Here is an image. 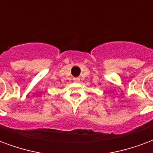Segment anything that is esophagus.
<instances>
[{"label": "esophagus", "mask_w": 153, "mask_h": 153, "mask_svg": "<svg viewBox=\"0 0 153 153\" xmlns=\"http://www.w3.org/2000/svg\"><path fill=\"white\" fill-rule=\"evenodd\" d=\"M73 80H74L75 82H79V81H80V78H79V77H74Z\"/></svg>", "instance_id": "1"}]
</instances>
